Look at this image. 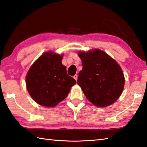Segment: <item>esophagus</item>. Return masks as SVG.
<instances>
[{"label":"esophagus","mask_w":147,"mask_h":147,"mask_svg":"<svg viewBox=\"0 0 147 147\" xmlns=\"http://www.w3.org/2000/svg\"><path fill=\"white\" fill-rule=\"evenodd\" d=\"M73 78H74V79H75V80H76V81H77V80H78V75H77V74H75V75H74V76H73Z\"/></svg>","instance_id":"34e87169"}]
</instances>
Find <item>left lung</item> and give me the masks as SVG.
Segmentation results:
<instances>
[{
  "instance_id": "8db88e82",
  "label": "left lung",
  "mask_w": 147,
  "mask_h": 147,
  "mask_svg": "<svg viewBox=\"0 0 147 147\" xmlns=\"http://www.w3.org/2000/svg\"><path fill=\"white\" fill-rule=\"evenodd\" d=\"M83 69L78 84L87 99L98 107L111 105L120 96L125 78L120 65L104 51L96 49L78 53Z\"/></svg>"
}]
</instances>
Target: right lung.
Instances as JSON below:
<instances>
[{
    "instance_id": "1",
    "label": "right lung",
    "mask_w": 147,
    "mask_h": 147,
    "mask_svg": "<svg viewBox=\"0 0 147 147\" xmlns=\"http://www.w3.org/2000/svg\"><path fill=\"white\" fill-rule=\"evenodd\" d=\"M63 55L44 53L30 67L26 87L30 96L44 107H54L65 99L76 83L61 63Z\"/></svg>"
}]
</instances>
